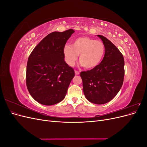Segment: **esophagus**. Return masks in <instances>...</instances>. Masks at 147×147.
I'll list each match as a JSON object with an SVG mask.
<instances>
[{"instance_id": "obj_1", "label": "esophagus", "mask_w": 147, "mask_h": 147, "mask_svg": "<svg viewBox=\"0 0 147 147\" xmlns=\"http://www.w3.org/2000/svg\"><path fill=\"white\" fill-rule=\"evenodd\" d=\"M75 75H79L80 74L79 72H78V71H77V70H75Z\"/></svg>"}]
</instances>
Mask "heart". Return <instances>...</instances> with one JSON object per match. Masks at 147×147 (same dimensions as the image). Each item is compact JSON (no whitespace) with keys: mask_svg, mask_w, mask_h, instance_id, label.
<instances>
[{"mask_svg":"<svg viewBox=\"0 0 147 147\" xmlns=\"http://www.w3.org/2000/svg\"><path fill=\"white\" fill-rule=\"evenodd\" d=\"M105 46L100 41L86 36L80 37L73 41L72 46L63 47L65 61L69 65L73 66L79 57V62L86 69L96 68L101 63L105 55Z\"/></svg>","mask_w":147,"mask_h":147,"instance_id":"b5f03b06","label":"heart"}]
</instances>
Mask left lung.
Returning <instances> with one entry per match:
<instances>
[{
  "label": "left lung",
  "mask_w": 147,
  "mask_h": 147,
  "mask_svg": "<svg viewBox=\"0 0 147 147\" xmlns=\"http://www.w3.org/2000/svg\"><path fill=\"white\" fill-rule=\"evenodd\" d=\"M103 42L105 55L96 68L82 72L84 96L95 104L107 103L117 96L124 76V60L121 53L103 35H97Z\"/></svg>",
  "instance_id": "left-lung-1"
}]
</instances>
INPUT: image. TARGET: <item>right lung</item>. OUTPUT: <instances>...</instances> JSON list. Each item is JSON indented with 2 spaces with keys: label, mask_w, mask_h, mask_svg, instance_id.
Here are the masks:
<instances>
[{
  "label": "right lung",
  "mask_w": 147,
  "mask_h": 147,
  "mask_svg": "<svg viewBox=\"0 0 147 147\" xmlns=\"http://www.w3.org/2000/svg\"><path fill=\"white\" fill-rule=\"evenodd\" d=\"M75 31L49 34L35 47L28 58L26 85L38 103L52 105L63 100L75 76L64 61L63 47Z\"/></svg>",
  "instance_id": "right-lung-1"
}]
</instances>
